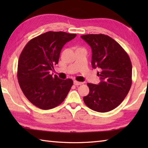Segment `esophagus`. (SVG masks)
Returning a JSON list of instances; mask_svg holds the SVG:
<instances>
[{"label": "esophagus", "mask_w": 148, "mask_h": 148, "mask_svg": "<svg viewBox=\"0 0 148 148\" xmlns=\"http://www.w3.org/2000/svg\"><path fill=\"white\" fill-rule=\"evenodd\" d=\"M84 84L83 82H79L76 81V80H75V81H74V84L75 85V86H80V85H82V84Z\"/></svg>", "instance_id": "obj_1"}]
</instances>
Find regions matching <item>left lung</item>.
Masks as SVG:
<instances>
[{"label": "left lung", "mask_w": 148, "mask_h": 148, "mask_svg": "<svg viewBox=\"0 0 148 148\" xmlns=\"http://www.w3.org/2000/svg\"><path fill=\"white\" fill-rule=\"evenodd\" d=\"M91 47L92 66L99 67L101 82L87 84L89 94L84 97L85 104L98 112H107L121 103L132 85V64L124 49L107 35L81 36Z\"/></svg>", "instance_id": "8db88e82"}]
</instances>
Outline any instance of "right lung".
Here are the masks:
<instances>
[{
	"mask_svg": "<svg viewBox=\"0 0 148 148\" xmlns=\"http://www.w3.org/2000/svg\"><path fill=\"white\" fill-rule=\"evenodd\" d=\"M76 34L49 31L31 39L20 54L17 79L27 99L42 110L59 106L73 85L71 79H61L51 74L58 64L64 45Z\"/></svg>",
	"mask_w": 148,
	"mask_h": 148,
	"instance_id": "add662e5",
	"label": "right lung"
}]
</instances>
